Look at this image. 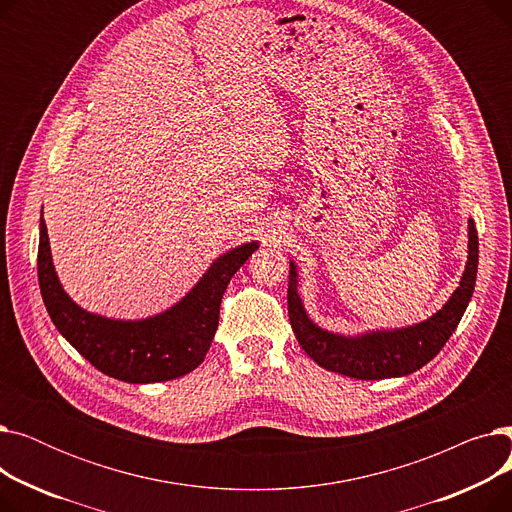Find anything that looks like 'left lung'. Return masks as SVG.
I'll use <instances>...</instances> for the list:
<instances>
[{
  "mask_svg": "<svg viewBox=\"0 0 512 512\" xmlns=\"http://www.w3.org/2000/svg\"><path fill=\"white\" fill-rule=\"evenodd\" d=\"M479 242L475 222L469 220V261L461 286L454 290L450 301L427 321L413 328L396 332H373L361 338H342L319 330L307 317L299 292L297 270L290 263L288 276V317L303 351L328 371H336L355 380H384L409 375L432 361L459 326V321L471 301L477 278Z\"/></svg>",
  "mask_w": 512,
  "mask_h": 512,
  "instance_id": "left-lung-1",
  "label": "left lung"
}]
</instances>
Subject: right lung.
I'll return each instance as SVG.
<instances>
[{
    "mask_svg": "<svg viewBox=\"0 0 512 512\" xmlns=\"http://www.w3.org/2000/svg\"><path fill=\"white\" fill-rule=\"evenodd\" d=\"M255 249L251 242L222 255L170 311L143 321H114L91 315L68 299L53 272L47 226L41 218L37 253L41 297L53 326L101 373L128 384L168 382L203 363L218 330L224 292Z\"/></svg>",
    "mask_w": 512,
    "mask_h": 512,
    "instance_id": "obj_1",
    "label": "right lung"
}]
</instances>
